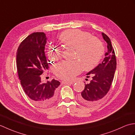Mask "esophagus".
<instances>
[{
  "label": "esophagus",
  "mask_w": 135,
  "mask_h": 135,
  "mask_svg": "<svg viewBox=\"0 0 135 135\" xmlns=\"http://www.w3.org/2000/svg\"><path fill=\"white\" fill-rule=\"evenodd\" d=\"M62 84H65V85H72L74 84L73 82H67V81H62Z\"/></svg>",
  "instance_id": "34e87169"
}]
</instances>
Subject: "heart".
Segmentation results:
<instances>
[{
  "mask_svg": "<svg viewBox=\"0 0 135 135\" xmlns=\"http://www.w3.org/2000/svg\"><path fill=\"white\" fill-rule=\"evenodd\" d=\"M60 43L65 47L75 49V61H62L54 67L55 75L65 81H70L81 72L93 70L99 64L104 53L102 42L89 33L78 29L66 30L58 36ZM61 51L59 49L49 47V59L55 61L60 59Z\"/></svg>",
  "mask_w": 135,
  "mask_h": 135,
  "instance_id": "b5f03b06",
  "label": "heart"
}]
</instances>
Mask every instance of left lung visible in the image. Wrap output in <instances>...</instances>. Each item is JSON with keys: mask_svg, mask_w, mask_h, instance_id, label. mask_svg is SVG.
Returning a JSON list of instances; mask_svg holds the SVG:
<instances>
[{"mask_svg": "<svg viewBox=\"0 0 135 135\" xmlns=\"http://www.w3.org/2000/svg\"><path fill=\"white\" fill-rule=\"evenodd\" d=\"M103 39L107 42L108 51L101 64L90 71L87 77L92 76L90 84H85L84 90L79 96V101L86 105H93L104 97L110 89L117 67L114 49L109 37L102 33Z\"/></svg>", "mask_w": 135, "mask_h": 135, "instance_id": "1", "label": "left lung"}]
</instances>
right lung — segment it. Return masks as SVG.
Wrapping results in <instances>:
<instances>
[{"label": "right lung", "mask_w": 135, "mask_h": 135, "mask_svg": "<svg viewBox=\"0 0 135 135\" xmlns=\"http://www.w3.org/2000/svg\"><path fill=\"white\" fill-rule=\"evenodd\" d=\"M46 37L44 32H34L20 44L17 52V70L25 94L35 105L45 107L56 99L60 82L55 79L41 82V75L49 65L45 54Z\"/></svg>", "instance_id": "1"}]
</instances>
